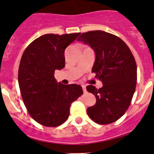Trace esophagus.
<instances>
[{
  "label": "esophagus",
  "mask_w": 154,
  "mask_h": 154,
  "mask_svg": "<svg viewBox=\"0 0 154 154\" xmlns=\"http://www.w3.org/2000/svg\"><path fill=\"white\" fill-rule=\"evenodd\" d=\"M82 88H83V92H86V86H84V85H82Z\"/></svg>",
  "instance_id": "34e87169"
}]
</instances>
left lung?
I'll use <instances>...</instances> for the list:
<instances>
[{
  "label": "left lung",
  "instance_id": "obj_1",
  "mask_svg": "<svg viewBox=\"0 0 154 154\" xmlns=\"http://www.w3.org/2000/svg\"><path fill=\"white\" fill-rule=\"evenodd\" d=\"M77 41L93 49L95 60L91 71L102 82L97 89L86 86L96 97L94 106L87 109L91 120L100 125L116 122L125 113L136 90L137 67L134 57L124 41L102 30L83 32Z\"/></svg>",
  "mask_w": 154,
  "mask_h": 154
}]
</instances>
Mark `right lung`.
<instances>
[{"instance_id": "1", "label": "right lung", "mask_w": 154, "mask_h": 154, "mask_svg": "<svg viewBox=\"0 0 154 154\" xmlns=\"http://www.w3.org/2000/svg\"><path fill=\"white\" fill-rule=\"evenodd\" d=\"M80 33L45 34L24 51L18 68L21 97L31 117L40 125L57 127L69 116L71 103L83 89L80 85H64L54 77L65 67V50Z\"/></svg>"}]
</instances>
